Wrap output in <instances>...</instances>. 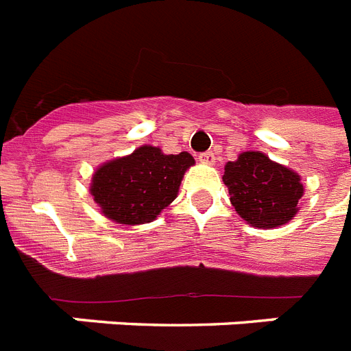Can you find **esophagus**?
<instances>
[{
    "label": "esophagus",
    "mask_w": 351,
    "mask_h": 351,
    "mask_svg": "<svg viewBox=\"0 0 351 351\" xmlns=\"http://www.w3.org/2000/svg\"><path fill=\"white\" fill-rule=\"evenodd\" d=\"M198 160L202 162V164H208V165H213L215 164V153H211V151H206V153L198 154Z\"/></svg>",
    "instance_id": "34e87169"
}]
</instances>
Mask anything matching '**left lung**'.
Listing matches in <instances>:
<instances>
[{"label":"left lung","instance_id":"8db88e82","mask_svg":"<svg viewBox=\"0 0 351 351\" xmlns=\"http://www.w3.org/2000/svg\"><path fill=\"white\" fill-rule=\"evenodd\" d=\"M222 180L234 211L247 224L262 230L289 222L304 195L300 176L261 151H245L234 162H228Z\"/></svg>","mask_w":351,"mask_h":351}]
</instances>
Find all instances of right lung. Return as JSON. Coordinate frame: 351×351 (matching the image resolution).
Segmentation results:
<instances>
[{
	"label": "right lung",
	"instance_id": "1",
	"mask_svg": "<svg viewBox=\"0 0 351 351\" xmlns=\"http://www.w3.org/2000/svg\"><path fill=\"white\" fill-rule=\"evenodd\" d=\"M193 164L195 158L186 151L164 154L162 149L142 145L100 165L93 175L90 195L107 219L127 226L147 224L175 200Z\"/></svg>",
	"mask_w": 351,
	"mask_h": 351
}]
</instances>
